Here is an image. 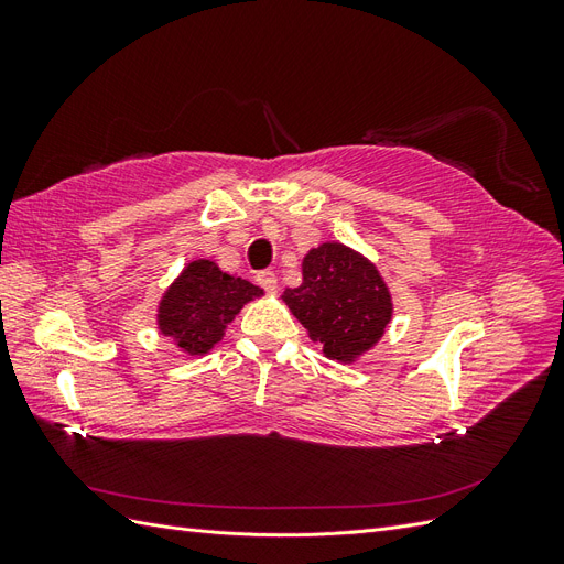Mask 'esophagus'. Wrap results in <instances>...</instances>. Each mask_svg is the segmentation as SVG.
<instances>
[{
    "label": "esophagus",
    "mask_w": 564,
    "mask_h": 564,
    "mask_svg": "<svg viewBox=\"0 0 564 564\" xmlns=\"http://www.w3.org/2000/svg\"><path fill=\"white\" fill-rule=\"evenodd\" d=\"M256 280H259V284L263 289H268V292H275L278 289V272L275 270H261L259 275H256Z\"/></svg>",
    "instance_id": "1"
}]
</instances>
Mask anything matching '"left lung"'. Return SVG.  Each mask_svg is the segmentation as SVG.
Returning <instances> with one entry per match:
<instances>
[{"mask_svg": "<svg viewBox=\"0 0 564 564\" xmlns=\"http://www.w3.org/2000/svg\"><path fill=\"white\" fill-rule=\"evenodd\" d=\"M301 275L299 286L282 292L286 308L324 357L355 365L392 319V294L377 263L348 245L322 242L303 256Z\"/></svg>", "mask_w": 564, "mask_h": 564, "instance_id": "obj_1", "label": "left lung"}]
</instances>
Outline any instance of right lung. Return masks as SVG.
<instances>
[{
  "label": "right lung",
  "mask_w": 564,
  "mask_h": 564,
  "mask_svg": "<svg viewBox=\"0 0 564 564\" xmlns=\"http://www.w3.org/2000/svg\"><path fill=\"white\" fill-rule=\"evenodd\" d=\"M263 294L261 286L230 275L212 259L187 261L158 303V329L183 355L202 357L224 340L235 315Z\"/></svg>",
  "instance_id": "obj_1"
}]
</instances>
